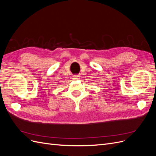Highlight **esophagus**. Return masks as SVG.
Returning <instances> with one entry per match:
<instances>
[{"mask_svg": "<svg viewBox=\"0 0 156 156\" xmlns=\"http://www.w3.org/2000/svg\"><path fill=\"white\" fill-rule=\"evenodd\" d=\"M73 79L74 80H77L80 79V75H75L73 76Z\"/></svg>", "mask_w": 156, "mask_h": 156, "instance_id": "obj_1", "label": "esophagus"}]
</instances>
